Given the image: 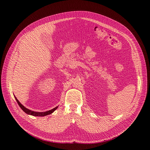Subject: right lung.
I'll list each match as a JSON object with an SVG mask.
<instances>
[{
	"instance_id": "add662e5",
	"label": "right lung",
	"mask_w": 150,
	"mask_h": 150,
	"mask_svg": "<svg viewBox=\"0 0 150 150\" xmlns=\"http://www.w3.org/2000/svg\"><path fill=\"white\" fill-rule=\"evenodd\" d=\"M15 99L16 100V101L18 102V103L19 105V106H20V108L23 110V111H24L25 113H27V114H30V115H33V116H40V117H42V116H45L47 115H49L50 114H52V112H53V111H54V110H56L57 109L58 107H56L54 108L51 110H50V111H46V112H35V111H31V110H29L28 109L26 108L25 106H23L22 104H21L20 102L18 101V100L16 98V97H15Z\"/></svg>"
}]
</instances>
